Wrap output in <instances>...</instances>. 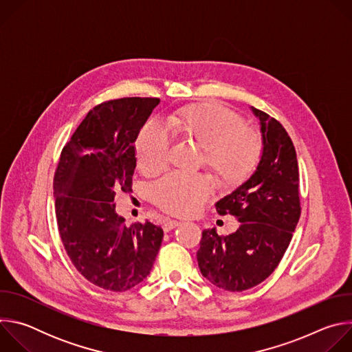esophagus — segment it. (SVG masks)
Returning a JSON list of instances; mask_svg holds the SVG:
<instances>
[{
	"label": "esophagus",
	"mask_w": 352,
	"mask_h": 352,
	"mask_svg": "<svg viewBox=\"0 0 352 352\" xmlns=\"http://www.w3.org/2000/svg\"><path fill=\"white\" fill-rule=\"evenodd\" d=\"M181 223L178 221V220H167L164 224H163V230L166 231V232H168V231H171V230H174L175 227H178Z\"/></svg>",
	"instance_id": "1"
}]
</instances>
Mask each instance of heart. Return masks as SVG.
<instances>
[{
    "mask_svg": "<svg viewBox=\"0 0 352 352\" xmlns=\"http://www.w3.org/2000/svg\"><path fill=\"white\" fill-rule=\"evenodd\" d=\"M167 125L204 150L205 164L224 185L245 181L256 168L263 142L256 129L243 125L235 111L219 104L190 106L168 116ZM171 132L157 121H147L135 142L138 167L153 174L162 170L170 155ZM152 200L162 210L175 216H190L200 210L213 193V182L202 174L168 173L150 188Z\"/></svg>",
    "mask_w": 352,
    "mask_h": 352,
    "instance_id": "obj_1",
    "label": "heart"
}]
</instances>
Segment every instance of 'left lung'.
Here are the masks:
<instances>
[{
  "label": "left lung",
  "instance_id": "8db88e82",
  "mask_svg": "<svg viewBox=\"0 0 352 352\" xmlns=\"http://www.w3.org/2000/svg\"><path fill=\"white\" fill-rule=\"evenodd\" d=\"M261 120L263 155L246 182L216 204L239 227L230 235L205 230L196 254L200 273L227 291H245L278 266L300 216L299 168L294 143L273 117L252 107Z\"/></svg>",
  "mask_w": 352,
  "mask_h": 352
}]
</instances>
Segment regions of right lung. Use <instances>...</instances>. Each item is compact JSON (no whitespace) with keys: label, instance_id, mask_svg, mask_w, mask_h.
Returning <instances> with one entry per match:
<instances>
[{"label":"right lung","instance_id":"obj_1","mask_svg":"<svg viewBox=\"0 0 352 352\" xmlns=\"http://www.w3.org/2000/svg\"><path fill=\"white\" fill-rule=\"evenodd\" d=\"M160 103L122 97L93 107L64 146L54 175L56 217L67 254L91 284L114 292L133 288L153 267L163 241L160 226L128 227L114 196L132 190L133 143Z\"/></svg>","mask_w":352,"mask_h":352}]
</instances>
